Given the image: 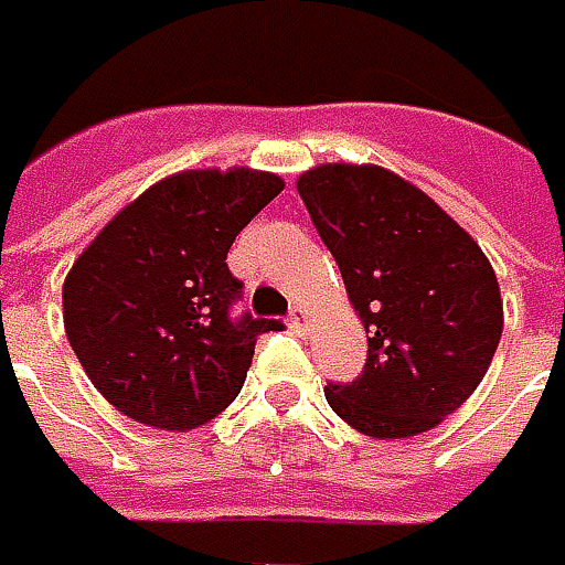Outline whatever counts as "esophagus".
Wrapping results in <instances>:
<instances>
[{
	"instance_id": "obj_1",
	"label": "esophagus",
	"mask_w": 565,
	"mask_h": 565,
	"mask_svg": "<svg viewBox=\"0 0 565 565\" xmlns=\"http://www.w3.org/2000/svg\"><path fill=\"white\" fill-rule=\"evenodd\" d=\"M289 328H292L296 334H305V331L311 328V315H308V308H302V305H296V308H292V315H289Z\"/></svg>"
}]
</instances>
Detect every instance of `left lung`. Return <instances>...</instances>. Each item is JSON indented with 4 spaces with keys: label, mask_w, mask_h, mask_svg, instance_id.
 <instances>
[{
    "label": "left lung",
    "mask_w": 565,
    "mask_h": 565,
    "mask_svg": "<svg viewBox=\"0 0 565 565\" xmlns=\"http://www.w3.org/2000/svg\"><path fill=\"white\" fill-rule=\"evenodd\" d=\"M366 328V370L324 385L353 430L398 440L454 415L482 383L504 328L495 269L415 182L376 163H318L296 180Z\"/></svg>",
    "instance_id": "left-lung-1"
}]
</instances>
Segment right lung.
Segmentation results:
<instances>
[{"label":"right lung","instance_id":"1","mask_svg":"<svg viewBox=\"0 0 565 565\" xmlns=\"http://www.w3.org/2000/svg\"><path fill=\"white\" fill-rule=\"evenodd\" d=\"M286 189L231 167L182 170L143 189L63 279V328L102 398L131 422L192 430L237 398L254 343L276 321H231L234 237Z\"/></svg>","mask_w":565,"mask_h":565}]
</instances>
